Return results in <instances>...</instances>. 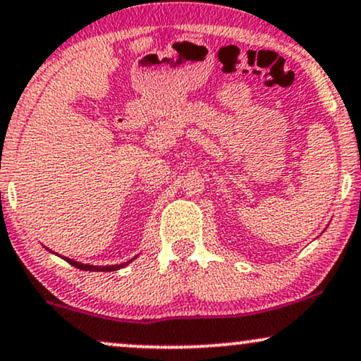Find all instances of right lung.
<instances>
[{
    "label": "right lung",
    "mask_w": 361,
    "mask_h": 361,
    "mask_svg": "<svg viewBox=\"0 0 361 361\" xmlns=\"http://www.w3.org/2000/svg\"><path fill=\"white\" fill-rule=\"evenodd\" d=\"M63 259H66V257H63ZM66 261H68L72 266H75V268H78L82 271H117L120 268H123V266H127L132 259L123 262V264H117V266H92V264H82V262H77L73 259H66Z\"/></svg>",
    "instance_id": "right-lung-1"
}]
</instances>
